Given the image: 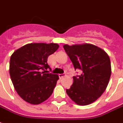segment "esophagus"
<instances>
[{
    "instance_id": "1",
    "label": "esophagus",
    "mask_w": 123,
    "mask_h": 123,
    "mask_svg": "<svg viewBox=\"0 0 123 123\" xmlns=\"http://www.w3.org/2000/svg\"><path fill=\"white\" fill-rule=\"evenodd\" d=\"M59 78L61 79L63 78L64 77H65V75H64V74H60L59 75Z\"/></svg>"
}]
</instances>
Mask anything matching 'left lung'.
I'll list each match as a JSON object with an SVG mask.
<instances>
[{
	"instance_id": "1",
	"label": "left lung",
	"mask_w": 123,
	"mask_h": 123,
	"mask_svg": "<svg viewBox=\"0 0 123 123\" xmlns=\"http://www.w3.org/2000/svg\"><path fill=\"white\" fill-rule=\"evenodd\" d=\"M63 48L75 69L82 72L73 77V84L66 93L77 105H88L101 97L108 84L111 73L109 56L101 48L88 43L64 44Z\"/></svg>"
}]
</instances>
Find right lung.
Here are the masks:
<instances>
[{
	"label": "right lung",
	"mask_w": 123,
	"mask_h": 123,
	"mask_svg": "<svg viewBox=\"0 0 123 123\" xmlns=\"http://www.w3.org/2000/svg\"><path fill=\"white\" fill-rule=\"evenodd\" d=\"M56 43H30L14 51L9 62L13 86L24 101L39 105L48 99L59 80L57 74H44L48 57L59 48Z\"/></svg>",
	"instance_id": "right-lung-1"
}]
</instances>
